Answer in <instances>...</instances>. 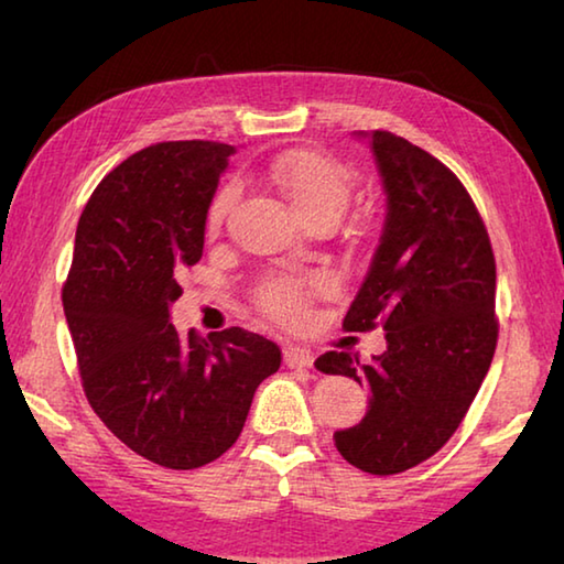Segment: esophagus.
Listing matches in <instances>:
<instances>
[{"instance_id": "esophagus-1", "label": "esophagus", "mask_w": 564, "mask_h": 564, "mask_svg": "<svg viewBox=\"0 0 564 564\" xmlns=\"http://www.w3.org/2000/svg\"><path fill=\"white\" fill-rule=\"evenodd\" d=\"M283 362L289 368H311L313 366V352L308 348L289 346L283 350Z\"/></svg>"}]
</instances>
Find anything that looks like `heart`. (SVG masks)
<instances>
[{
  "mask_svg": "<svg viewBox=\"0 0 564 564\" xmlns=\"http://www.w3.org/2000/svg\"><path fill=\"white\" fill-rule=\"evenodd\" d=\"M271 184L281 191L301 221L330 218L338 221L346 212L352 191L350 171L336 159L318 151H289L269 166ZM236 202V186L228 184L214 196L208 206V228L224 224ZM321 289L316 275H275L261 285V305L279 321H295L303 313L311 295Z\"/></svg>",
  "mask_w": 564,
  "mask_h": 564,
  "instance_id": "obj_1",
  "label": "heart"
}]
</instances>
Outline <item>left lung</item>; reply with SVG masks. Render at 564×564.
I'll use <instances>...</instances> for the list:
<instances>
[{
    "label": "left lung",
    "mask_w": 564,
    "mask_h": 564,
    "mask_svg": "<svg viewBox=\"0 0 564 564\" xmlns=\"http://www.w3.org/2000/svg\"><path fill=\"white\" fill-rule=\"evenodd\" d=\"M368 141L386 191V221L346 330L383 326L368 362L328 350L323 373L368 390L360 423L333 433L338 453L370 475H395L451 441L498 346L495 256L473 198L451 169L390 131Z\"/></svg>",
    "instance_id": "1"
}]
</instances>
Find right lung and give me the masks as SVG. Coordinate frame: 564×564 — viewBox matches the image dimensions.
I'll list each match as a JSON object with an SVG mask.
<instances>
[{
	"mask_svg": "<svg viewBox=\"0 0 564 564\" xmlns=\"http://www.w3.org/2000/svg\"><path fill=\"white\" fill-rule=\"evenodd\" d=\"M236 147L166 141L104 176L76 226L62 301L89 403L147 460L194 470L243 431L281 366L273 340L228 328L178 336L176 275L204 253L208 206Z\"/></svg>",
	"mask_w": 564,
	"mask_h": 564,
	"instance_id": "obj_1",
	"label": "right lung"
}]
</instances>
